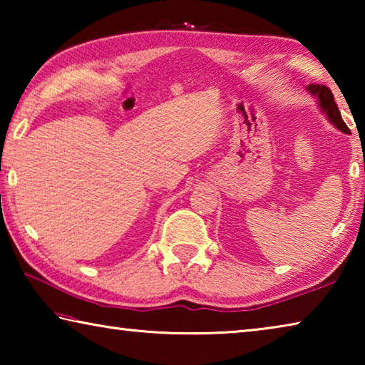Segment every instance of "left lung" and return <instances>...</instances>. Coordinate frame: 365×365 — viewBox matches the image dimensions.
<instances>
[{
	"mask_svg": "<svg viewBox=\"0 0 365 365\" xmlns=\"http://www.w3.org/2000/svg\"><path fill=\"white\" fill-rule=\"evenodd\" d=\"M307 91L317 98L320 109H322L327 114V117H329V120L333 123V125L339 128V130L344 133H349V128L344 123V120L341 119V114H339V109L336 106L335 98H333V93L330 91V88H327L325 85H320V83H317V85L311 83V85H307Z\"/></svg>",
	"mask_w": 365,
	"mask_h": 365,
	"instance_id": "left-lung-1",
	"label": "left lung"
}]
</instances>
